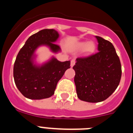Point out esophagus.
I'll return each instance as SVG.
<instances>
[{
	"label": "esophagus",
	"instance_id": "34e87169",
	"mask_svg": "<svg viewBox=\"0 0 133 133\" xmlns=\"http://www.w3.org/2000/svg\"><path fill=\"white\" fill-rule=\"evenodd\" d=\"M75 59L71 60V61H70V66L72 67V66L75 65Z\"/></svg>",
	"mask_w": 133,
	"mask_h": 133
}]
</instances>
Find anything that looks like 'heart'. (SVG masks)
<instances>
[{
	"label": "heart",
	"instance_id": "heart-1",
	"mask_svg": "<svg viewBox=\"0 0 133 133\" xmlns=\"http://www.w3.org/2000/svg\"><path fill=\"white\" fill-rule=\"evenodd\" d=\"M95 44L93 42L89 41V42H83L77 44V49L82 50L84 49V51L87 53H92L95 50Z\"/></svg>",
	"mask_w": 133,
	"mask_h": 133
}]
</instances>
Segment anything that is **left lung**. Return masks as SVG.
<instances>
[{
  "instance_id": "8db88e82",
  "label": "left lung",
  "mask_w": 133,
  "mask_h": 133,
  "mask_svg": "<svg viewBox=\"0 0 133 133\" xmlns=\"http://www.w3.org/2000/svg\"><path fill=\"white\" fill-rule=\"evenodd\" d=\"M98 51L87 57L77 58L72 69L77 97L89 103H99L112 95L121 78V64L114 46L95 36Z\"/></svg>"
}]
</instances>
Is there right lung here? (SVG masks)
<instances>
[{"label": "right lung", "mask_w": 133, "mask_h": 133, "mask_svg": "<svg viewBox=\"0 0 133 133\" xmlns=\"http://www.w3.org/2000/svg\"><path fill=\"white\" fill-rule=\"evenodd\" d=\"M58 38L59 34L55 29H43L31 35L20 50L13 76L16 87L26 98L41 100L50 97L58 81L70 69V61L61 62L53 56L42 64L36 61V51L40 46H46L55 54L61 52L59 46L55 44Z\"/></svg>", "instance_id": "1"}]
</instances>
